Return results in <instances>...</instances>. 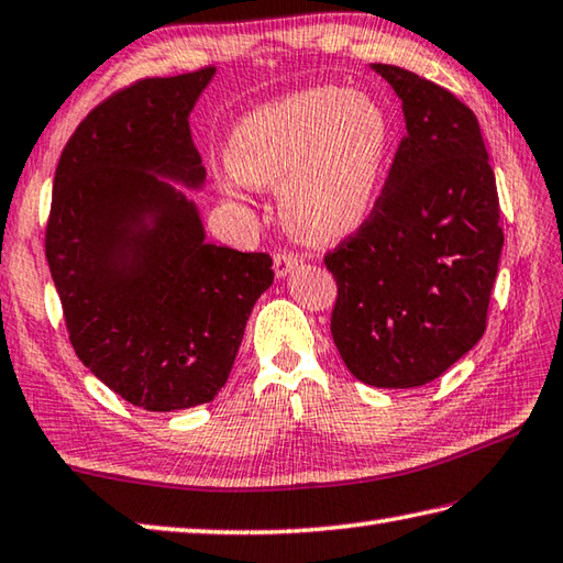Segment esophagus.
<instances>
[{"label":"esophagus","mask_w":563,"mask_h":563,"mask_svg":"<svg viewBox=\"0 0 563 563\" xmlns=\"http://www.w3.org/2000/svg\"><path fill=\"white\" fill-rule=\"evenodd\" d=\"M273 265H275V275H278V278H285V275L298 268L300 258H298V255H295V253L278 251V253L273 255Z\"/></svg>","instance_id":"1"}]
</instances>
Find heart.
I'll use <instances>...</instances> for the list:
<instances>
[{
	"label": "heart",
	"instance_id": "b5f03b06",
	"mask_svg": "<svg viewBox=\"0 0 563 563\" xmlns=\"http://www.w3.org/2000/svg\"><path fill=\"white\" fill-rule=\"evenodd\" d=\"M391 150V120L372 96L312 88L251 110L231 132L233 177L280 187L288 227L330 241L362 227L379 199ZM233 197V187H223Z\"/></svg>",
	"mask_w": 563,
	"mask_h": 563
}]
</instances>
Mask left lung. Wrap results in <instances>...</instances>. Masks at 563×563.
Listing matches in <instances>:
<instances>
[{
	"label": "left lung",
	"mask_w": 563,
	"mask_h": 563,
	"mask_svg": "<svg viewBox=\"0 0 563 563\" xmlns=\"http://www.w3.org/2000/svg\"><path fill=\"white\" fill-rule=\"evenodd\" d=\"M372 70L401 100L406 137L372 217L324 255L332 340L360 382L413 388L479 342L505 236L475 112L411 70Z\"/></svg>",
	"instance_id": "8db88e82"
}]
</instances>
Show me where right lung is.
<instances>
[{
	"mask_svg": "<svg viewBox=\"0 0 563 563\" xmlns=\"http://www.w3.org/2000/svg\"><path fill=\"white\" fill-rule=\"evenodd\" d=\"M217 68L145 78L86 115L60 152L46 261L70 344L90 372L145 411L209 404L227 384L268 253L207 241L176 187L207 179L189 115Z\"/></svg>",
	"mask_w": 563,
	"mask_h": 563,
	"instance_id": "obj_1",
	"label": "right lung"
}]
</instances>
